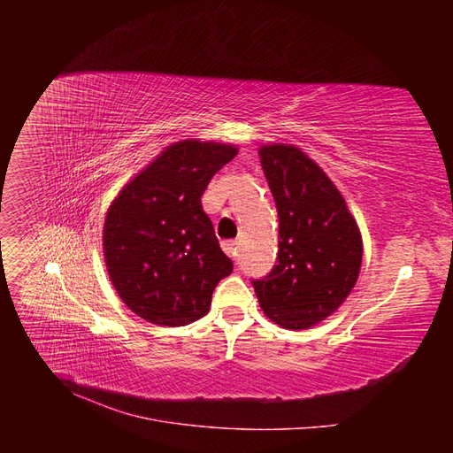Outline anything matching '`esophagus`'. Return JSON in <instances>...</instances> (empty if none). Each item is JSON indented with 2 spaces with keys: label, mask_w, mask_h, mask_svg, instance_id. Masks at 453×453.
Masks as SVG:
<instances>
[{
  "label": "esophagus",
  "mask_w": 453,
  "mask_h": 453,
  "mask_svg": "<svg viewBox=\"0 0 453 453\" xmlns=\"http://www.w3.org/2000/svg\"><path fill=\"white\" fill-rule=\"evenodd\" d=\"M223 251H225L228 257L236 258V257H238V242H236V240H226V242H223Z\"/></svg>",
  "instance_id": "esophagus-1"
}]
</instances>
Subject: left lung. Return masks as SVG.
<instances>
[{
	"label": "left lung",
	"instance_id": "1",
	"mask_svg": "<svg viewBox=\"0 0 453 453\" xmlns=\"http://www.w3.org/2000/svg\"><path fill=\"white\" fill-rule=\"evenodd\" d=\"M280 217L278 265L253 281L258 304L276 325L304 331L333 315L353 291L363 238L336 185L303 149L258 147Z\"/></svg>",
	"mask_w": 453,
	"mask_h": 453
}]
</instances>
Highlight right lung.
I'll list each match as a JSON object with an SVG mask.
<instances>
[{"label":"right lung","mask_w":453,"mask_h":453,"mask_svg":"<svg viewBox=\"0 0 453 453\" xmlns=\"http://www.w3.org/2000/svg\"><path fill=\"white\" fill-rule=\"evenodd\" d=\"M236 155L232 143H170L107 208L102 232L107 273L138 318L183 326L210 311L213 289L232 272V260L200 198Z\"/></svg>","instance_id":"add662e5"}]
</instances>
